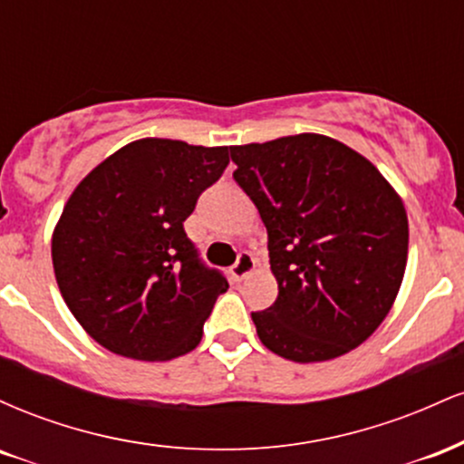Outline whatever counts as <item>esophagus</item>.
I'll use <instances>...</instances> for the list:
<instances>
[{
  "label": "esophagus",
  "mask_w": 464,
  "mask_h": 464,
  "mask_svg": "<svg viewBox=\"0 0 464 464\" xmlns=\"http://www.w3.org/2000/svg\"><path fill=\"white\" fill-rule=\"evenodd\" d=\"M255 270V257L250 253H239L236 266L231 268V275L236 276L237 281L246 279V276Z\"/></svg>",
  "instance_id": "1"
}]
</instances>
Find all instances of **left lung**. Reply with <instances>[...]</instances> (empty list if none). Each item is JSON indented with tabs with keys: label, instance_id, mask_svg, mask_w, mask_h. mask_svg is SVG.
I'll list each match as a JSON object with an SVG mask.
<instances>
[{
	"label": "left lung",
	"instance_id": "left-lung-1",
	"mask_svg": "<svg viewBox=\"0 0 464 464\" xmlns=\"http://www.w3.org/2000/svg\"><path fill=\"white\" fill-rule=\"evenodd\" d=\"M233 179L268 231L279 295L253 312L266 349L324 362L360 347L391 312L408 262L406 207L380 169L327 135L233 146Z\"/></svg>",
	"mask_w": 464,
	"mask_h": 464
}]
</instances>
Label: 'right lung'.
<instances>
[{"label": "right lung", "mask_w": 464, "mask_h": 464, "mask_svg": "<svg viewBox=\"0 0 464 464\" xmlns=\"http://www.w3.org/2000/svg\"><path fill=\"white\" fill-rule=\"evenodd\" d=\"M228 146L146 137L95 165L52 233L58 290L111 353L168 362L198 347L227 279L198 259L183 222L222 177Z\"/></svg>", "instance_id": "right-lung-1"}]
</instances>
